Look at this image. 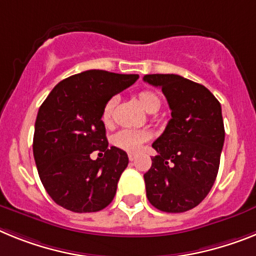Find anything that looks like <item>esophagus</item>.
<instances>
[{
	"label": "esophagus",
	"instance_id": "esophagus-1",
	"mask_svg": "<svg viewBox=\"0 0 256 256\" xmlns=\"http://www.w3.org/2000/svg\"><path fill=\"white\" fill-rule=\"evenodd\" d=\"M135 158H136V154H128V160H130V161H134Z\"/></svg>",
	"mask_w": 256,
	"mask_h": 256
}]
</instances>
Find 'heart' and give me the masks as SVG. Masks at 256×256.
<instances>
[{
  "mask_svg": "<svg viewBox=\"0 0 256 256\" xmlns=\"http://www.w3.org/2000/svg\"><path fill=\"white\" fill-rule=\"evenodd\" d=\"M138 100L142 106L150 113L156 112L160 108V98L151 91H142L138 95ZM113 108H114V98H110L102 108V120L105 124H110ZM150 138H151V134L144 128H122L113 135L112 143L116 147L132 154V152H138L143 143H146Z\"/></svg>",
  "mask_w": 256,
  "mask_h": 256,
  "instance_id": "obj_1",
  "label": "heart"
}]
</instances>
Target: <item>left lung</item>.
Segmentation results:
<instances>
[{"label": "left lung", "instance_id": "obj_1", "mask_svg": "<svg viewBox=\"0 0 256 256\" xmlns=\"http://www.w3.org/2000/svg\"><path fill=\"white\" fill-rule=\"evenodd\" d=\"M160 87L172 118L154 142L158 154L144 174L150 203L169 214L196 207L212 188L220 165L225 130L221 105L204 86L176 74L144 75Z\"/></svg>", "mask_w": 256, "mask_h": 256}]
</instances>
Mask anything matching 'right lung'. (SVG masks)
<instances>
[{"mask_svg": "<svg viewBox=\"0 0 256 256\" xmlns=\"http://www.w3.org/2000/svg\"><path fill=\"white\" fill-rule=\"evenodd\" d=\"M138 78L87 70L60 82L42 104L34 158L42 186L58 206L83 214L102 211L113 200L128 158L121 148L108 147L102 108ZM94 150L100 152L96 160L89 158Z\"/></svg>", "mask_w": 256, "mask_h": 256, "instance_id": "add662e5", "label": "right lung"}]
</instances>
